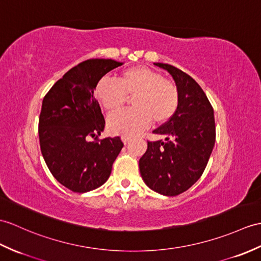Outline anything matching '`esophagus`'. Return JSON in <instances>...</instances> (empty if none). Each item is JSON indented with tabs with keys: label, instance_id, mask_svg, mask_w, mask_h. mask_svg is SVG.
Listing matches in <instances>:
<instances>
[{
	"label": "esophagus",
	"instance_id": "1",
	"mask_svg": "<svg viewBox=\"0 0 261 261\" xmlns=\"http://www.w3.org/2000/svg\"><path fill=\"white\" fill-rule=\"evenodd\" d=\"M130 139H131L130 137H122V141H123L124 144H126V143L130 141Z\"/></svg>",
	"mask_w": 261,
	"mask_h": 261
}]
</instances>
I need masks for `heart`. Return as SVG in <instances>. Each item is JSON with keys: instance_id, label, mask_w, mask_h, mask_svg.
<instances>
[{"instance_id": "heart-1", "label": "heart", "mask_w": 261, "mask_h": 261, "mask_svg": "<svg viewBox=\"0 0 261 261\" xmlns=\"http://www.w3.org/2000/svg\"><path fill=\"white\" fill-rule=\"evenodd\" d=\"M94 96L109 112H116L132 96L133 109L112 114L108 128L113 135L131 137L147 129L152 122L166 123L179 106V90L160 72L148 66L123 71L118 81L102 77L94 87Z\"/></svg>"}]
</instances>
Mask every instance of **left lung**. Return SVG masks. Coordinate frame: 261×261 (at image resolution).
Instances as JSON below:
<instances>
[{
    "label": "left lung",
    "mask_w": 261,
    "mask_h": 261,
    "mask_svg": "<svg viewBox=\"0 0 261 261\" xmlns=\"http://www.w3.org/2000/svg\"><path fill=\"white\" fill-rule=\"evenodd\" d=\"M154 65L172 75L179 106L170 120L153 130L166 141H148L139 168L150 189L172 197L195 185L207 167L216 141L215 114L207 95L190 75L170 64Z\"/></svg>",
    "instance_id": "obj_1"
}]
</instances>
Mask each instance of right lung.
Listing matches in <instances>:
<instances>
[{
  "label": "right lung",
  "mask_w": 261,
  "mask_h": 261,
  "mask_svg": "<svg viewBox=\"0 0 261 261\" xmlns=\"http://www.w3.org/2000/svg\"><path fill=\"white\" fill-rule=\"evenodd\" d=\"M122 64L111 59L79 63L54 83L42 102V155L53 177L73 192H88L105 184L123 148L120 137L98 138L106 121L93 95L96 82Z\"/></svg>",
  "instance_id": "obj_1"
}]
</instances>
